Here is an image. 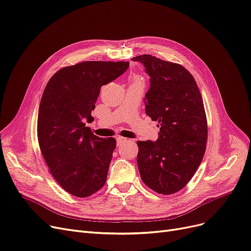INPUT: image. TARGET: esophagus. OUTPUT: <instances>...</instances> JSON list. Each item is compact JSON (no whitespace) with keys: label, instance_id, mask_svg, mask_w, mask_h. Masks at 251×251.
<instances>
[{"label":"esophagus","instance_id":"1","mask_svg":"<svg viewBox=\"0 0 251 251\" xmlns=\"http://www.w3.org/2000/svg\"><path fill=\"white\" fill-rule=\"evenodd\" d=\"M126 140H127V138H125V137L118 136V137H117V144H118V146H121L122 144H124V143H125Z\"/></svg>","mask_w":251,"mask_h":251}]
</instances>
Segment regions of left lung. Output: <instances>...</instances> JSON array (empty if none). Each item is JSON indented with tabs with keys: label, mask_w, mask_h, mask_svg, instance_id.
Returning a JSON list of instances; mask_svg holds the SVG:
<instances>
[{
	"label": "left lung",
	"mask_w": 251,
	"mask_h": 251,
	"mask_svg": "<svg viewBox=\"0 0 251 251\" xmlns=\"http://www.w3.org/2000/svg\"><path fill=\"white\" fill-rule=\"evenodd\" d=\"M151 77L146 114L158 121L160 136L137 141L140 177L152 191L171 195L188 184L201 164L207 144V119L200 90L181 64L144 54L133 57Z\"/></svg>",
	"instance_id": "1"
}]
</instances>
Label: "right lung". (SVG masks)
Listing matches in <instances>:
<instances>
[{
    "label": "right lung",
    "instance_id": "add662e5",
    "mask_svg": "<svg viewBox=\"0 0 251 251\" xmlns=\"http://www.w3.org/2000/svg\"><path fill=\"white\" fill-rule=\"evenodd\" d=\"M128 61H83L54 74L43 92L38 141L50 173L69 194L87 198L105 183L114 137L92 133L90 123L101 86L121 75Z\"/></svg>",
    "mask_w": 251,
    "mask_h": 251
}]
</instances>
